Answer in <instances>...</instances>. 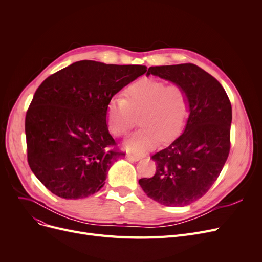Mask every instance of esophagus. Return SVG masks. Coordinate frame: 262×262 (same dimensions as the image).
Segmentation results:
<instances>
[{
  "label": "esophagus",
  "instance_id": "1",
  "mask_svg": "<svg viewBox=\"0 0 262 262\" xmlns=\"http://www.w3.org/2000/svg\"><path fill=\"white\" fill-rule=\"evenodd\" d=\"M126 159L129 161H138L141 159V156L138 155H133V154H127L126 155Z\"/></svg>",
  "mask_w": 262,
  "mask_h": 262
}]
</instances>
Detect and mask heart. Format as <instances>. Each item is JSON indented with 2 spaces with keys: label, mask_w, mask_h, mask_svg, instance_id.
I'll return each instance as SVG.
<instances>
[{
  "label": "heart",
  "mask_w": 262,
  "mask_h": 262,
  "mask_svg": "<svg viewBox=\"0 0 262 262\" xmlns=\"http://www.w3.org/2000/svg\"><path fill=\"white\" fill-rule=\"evenodd\" d=\"M126 100L109 103L107 125L115 136L126 135L140 117V129L124 142L128 153L141 155L154 149L161 138L170 140L183 129L188 118L189 100L184 88L145 79L127 88Z\"/></svg>",
  "instance_id": "b5f03b06"
}]
</instances>
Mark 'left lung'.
<instances>
[{
  "instance_id": "left-lung-1",
  "label": "left lung",
  "mask_w": 262,
  "mask_h": 262,
  "mask_svg": "<svg viewBox=\"0 0 262 262\" xmlns=\"http://www.w3.org/2000/svg\"><path fill=\"white\" fill-rule=\"evenodd\" d=\"M155 75L184 88L189 116L182 135L152 156L153 177L141 178L145 194L169 207L201 199L221 173L230 148L231 104L221 84L193 63L149 67Z\"/></svg>"
}]
</instances>
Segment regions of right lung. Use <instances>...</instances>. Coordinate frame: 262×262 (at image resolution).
I'll return each mask as SVG.
<instances>
[{
	"mask_svg": "<svg viewBox=\"0 0 262 262\" xmlns=\"http://www.w3.org/2000/svg\"><path fill=\"white\" fill-rule=\"evenodd\" d=\"M146 72L145 66L80 60L49 76L26 113L27 160L38 180L66 200L84 199L104 185L124 153L107 126L113 96Z\"/></svg>",
	"mask_w": 262,
	"mask_h": 262,
	"instance_id": "1",
	"label": "right lung"
}]
</instances>
